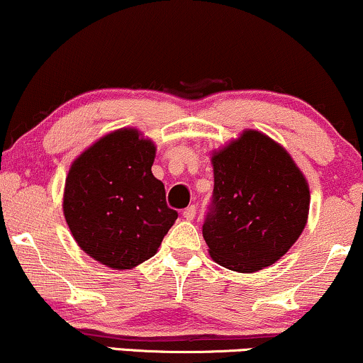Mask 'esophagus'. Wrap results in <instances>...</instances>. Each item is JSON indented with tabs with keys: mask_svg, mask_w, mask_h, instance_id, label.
Returning a JSON list of instances; mask_svg holds the SVG:
<instances>
[{
	"mask_svg": "<svg viewBox=\"0 0 363 363\" xmlns=\"http://www.w3.org/2000/svg\"><path fill=\"white\" fill-rule=\"evenodd\" d=\"M195 216H197V207L195 206H189L183 211V217H185L186 220H194Z\"/></svg>",
	"mask_w": 363,
	"mask_h": 363,
	"instance_id": "1",
	"label": "esophagus"
}]
</instances>
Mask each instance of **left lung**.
<instances>
[{
    "label": "left lung",
    "mask_w": 363,
    "mask_h": 363,
    "mask_svg": "<svg viewBox=\"0 0 363 363\" xmlns=\"http://www.w3.org/2000/svg\"><path fill=\"white\" fill-rule=\"evenodd\" d=\"M214 191L202 225L216 263L251 274L284 257L308 223L309 186L282 146L258 130L214 152Z\"/></svg>",
    "instance_id": "1"
}]
</instances>
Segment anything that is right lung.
Returning <instances> with one entry per match:
<instances>
[{
    "mask_svg": "<svg viewBox=\"0 0 363 363\" xmlns=\"http://www.w3.org/2000/svg\"><path fill=\"white\" fill-rule=\"evenodd\" d=\"M156 147L135 129L101 138L66 178L64 217L79 248L104 265L127 270L160 248L178 212L151 172Z\"/></svg>",
    "mask_w": 363,
    "mask_h": 363,
    "instance_id": "right-lung-1",
    "label": "right lung"
}]
</instances>
